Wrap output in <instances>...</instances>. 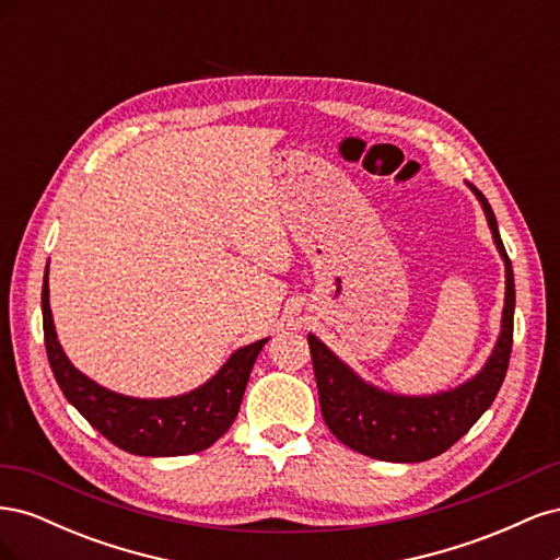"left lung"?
<instances>
[{
  "instance_id": "left-lung-1",
  "label": "left lung",
  "mask_w": 560,
  "mask_h": 560,
  "mask_svg": "<svg viewBox=\"0 0 560 560\" xmlns=\"http://www.w3.org/2000/svg\"><path fill=\"white\" fill-rule=\"evenodd\" d=\"M486 212L493 243L504 261V308L500 336L486 364L469 381L434 395H397L366 383L308 334L319 409L338 442L385 463H422L448 451L493 404L506 376L514 336V270L495 214L486 196L469 184Z\"/></svg>"
}]
</instances>
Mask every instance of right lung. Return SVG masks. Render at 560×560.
Masks as SVG:
<instances>
[{"mask_svg":"<svg viewBox=\"0 0 560 560\" xmlns=\"http://www.w3.org/2000/svg\"><path fill=\"white\" fill-rule=\"evenodd\" d=\"M44 343L50 371L74 409L109 442L132 455H189L210 448L238 416L245 387L268 338L235 350L217 374L189 393L163 399L118 395L95 383L67 358L48 301V266L42 287Z\"/></svg>","mask_w":560,"mask_h":560,"instance_id":"right-lung-1","label":"right lung"}]
</instances>
